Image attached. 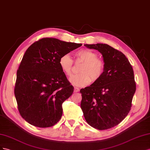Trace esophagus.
Returning a JSON list of instances; mask_svg holds the SVG:
<instances>
[{
	"label": "esophagus",
	"mask_w": 150,
	"mask_h": 150,
	"mask_svg": "<svg viewBox=\"0 0 150 150\" xmlns=\"http://www.w3.org/2000/svg\"><path fill=\"white\" fill-rule=\"evenodd\" d=\"M79 91V88L78 87H74V92H78Z\"/></svg>",
	"instance_id": "esophagus-1"
}]
</instances>
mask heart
Listing matches in <instances>:
<instances>
[{
	"label": "heart",
	"mask_w": 150,
	"mask_h": 150,
	"mask_svg": "<svg viewBox=\"0 0 150 150\" xmlns=\"http://www.w3.org/2000/svg\"><path fill=\"white\" fill-rule=\"evenodd\" d=\"M76 61H82L79 72L71 76V83L79 87H84L91 82H96L103 75L105 64L103 59L98 58V54L88 49H82L75 53ZM74 61L68 54H65L59 58V65L66 75L72 74Z\"/></svg>",
	"instance_id": "1"
}]
</instances>
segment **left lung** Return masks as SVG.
Wrapping results in <instances>:
<instances>
[{"instance_id": "8db88e82", "label": "left lung", "mask_w": 150, "mask_h": 150, "mask_svg": "<svg viewBox=\"0 0 150 150\" xmlns=\"http://www.w3.org/2000/svg\"><path fill=\"white\" fill-rule=\"evenodd\" d=\"M84 45L99 51L105 68L99 80L80 90L81 109L90 126L108 129L119 125L131 110L136 88L133 69L121 51L108 45Z\"/></svg>"}]
</instances>
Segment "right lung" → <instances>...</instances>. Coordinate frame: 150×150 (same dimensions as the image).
Returning a JSON list of instances; mask_svg holds the SVG:
<instances>
[{"instance_id":"right-lung-1","label":"right lung","mask_w":150,"mask_h":150,"mask_svg":"<svg viewBox=\"0 0 150 150\" xmlns=\"http://www.w3.org/2000/svg\"><path fill=\"white\" fill-rule=\"evenodd\" d=\"M82 44L44 38L25 51L17 71L14 95L20 115L30 125L53 126L63 114V102L74 87L59 65L62 55Z\"/></svg>"}]
</instances>
